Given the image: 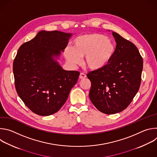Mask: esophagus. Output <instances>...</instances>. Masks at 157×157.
Returning <instances> with one entry per match:
<instances>
[{
    "mask_svg": "<svg viewBox=\"0 0 157 157\" xmlns=\"http://www.w3.org/2000/svg\"><path fill=\"white\" fill-rule=\"evenodd\" d=\"M86 78V75L83 73H81L79 75V79H85Z\"/></svg>",
    "mask_w": 157,
    "mask_h": 157,
    "instance_id": "obj_1",
    "label": "esophagus"
}]
</instances>
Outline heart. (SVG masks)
<instances>
[{
  "mask_svg": "<svg viewBox=\"0 0 157 157\" xmlns=\"http://www.w3.org/2000/svg\"><path fill=\"white\" fill-rule=\"evenodd\" d=\"M116 52V45L110 38L102 34L91 33L77 36L73 41V49L66 48L64 55L71 64L84 63L93 71H99L108 65Z\"/></svg>",
  "mask_w": 157,
  "mask_h": 157,
  "instance_id": "b5f03b06",
  "label": "heart"
}]
</instances>
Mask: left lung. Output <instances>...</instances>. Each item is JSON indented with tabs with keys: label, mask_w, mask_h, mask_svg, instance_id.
<instances>
[{
	"label": "left lung",
	"mask_w": 157,
	"mask_h": 157,
	"mask_svg": "<svg viewBox=\"0 0 157 157\" xmlns=\"http://www.w3.org/2000/svg\"><path fill=\"white\" fill-rule=\"evenodd\" d=\"M116 52L104 68L87 74L91 81L89 99L101 113L122 111L137 93L141 82L143 59L133 43L113 32Z\"/></svg>",
	"instance_id": "8db88e82"
}]
</instances>
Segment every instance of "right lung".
Returning <instances> with one entry per match:
<instances>
[{
    "instance_id": "right-lung-1",
    "label": "right lung",
    "mask_w": 157,
    "mask_h": 157,
    "mask_svg": "<svg viewBox=\"0 0 157 157\" xmlns=\"http://www.w3.org/2000/svg\"><path fill=\"white\" fill-rule=\"evenodd\" d=\"M72 35L40 31L18 50L13 64L16 91L22 101L37 115L56 113L78 81L79 72L63 70L56 60Z\"/></svg>"
}]
</instances>
